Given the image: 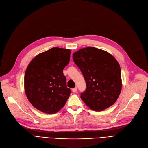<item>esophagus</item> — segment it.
Returning <instances> with one entry per match:
<instances>
[{"mask_svg":"<svg viewBox=\"0 0 148 148\" xmlns=\"http://www.w3.org/2000/svg\"><path fill=\"white\" fill-rule=\"evenodd\" d=\"M72 91H73V93H76V91H77V88H76V87H75V88H72Z\"/></svg>","mask_w":148,"mask_h":148,"instance_id":"34e87169","label":"esophagus"}]
</instances>
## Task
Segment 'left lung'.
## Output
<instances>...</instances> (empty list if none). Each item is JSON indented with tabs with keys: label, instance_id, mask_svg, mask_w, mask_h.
<instances>
[{
	"label": "left lung",
	"instance_id": "left-lung-1",
	"mask_svg": "<svg viewBox=\"0 0 148 148\" xmlns=\"http://www.w3.org/2000/svg\"><path fill=\"white\" fill-rule=\"evenodd\" d=\"M73 59L86 82L81 99L90 109L102 111L117 101L122 89L121 70L115 58L108 52L93 47L79 49Z\"/></svg>",
	"mask_w": 148,
	"mask_h": 148
}]
</instances>
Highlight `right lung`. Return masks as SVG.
I'll use <instances>...</instances> for the list:
<instances>
[{
	"label": "right lung",
	"mask_w": 148,
	"mask_h": 148,
	"mask_svg": "<svg viewBox=\"0 0 148 148\" xmlns=\"http://www.w3.org/2000/svg\"><path fill=\"white\" fill-rule=\"evenodd\" d=\"M70 55L69 49L53 47L36 56L27 66L24 79L25 94L39 111L54 114L64 106L71 93L63 74Z\"/></svg>",
	"instance_id": "obj_1"
}]
</instances>
